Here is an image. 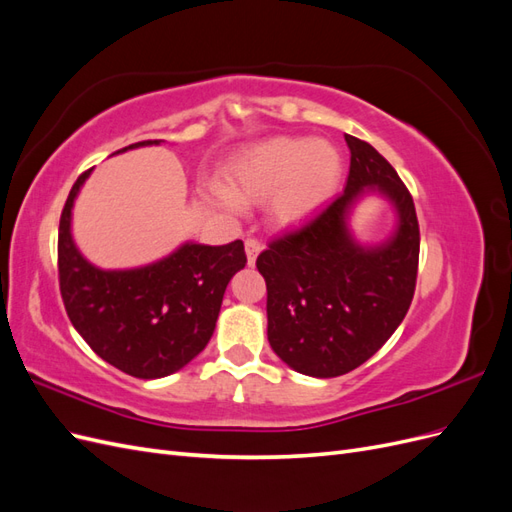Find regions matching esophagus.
<instances>
[{"instance_id": "esophagus-1", "label": "esophagus", "mask_w": 512, "mask_h": 512, "mask_svg": "<svg viewBox=\"0 0 512 512\" xmlns=\"http://www.w3.org/2000/svg\"><path fill=\"white\" fill-rule=\"evenodd\" d=\"M260 250H262V243L256 237H247L245 239V254H247V262H250V265H254Z\"/></svg>"}]
</instances>
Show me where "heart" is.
<instances>
[{
    "instance_id": "heart-1",
    "label": "heart",
    "mask_w": 512,
    "mask_h": 512,
    "mask_svg": "<svg viewBox=\"0 0 512 512\" xmlns=\"http://www.w3.org/2000/svg\"><path fill=\"white\" fill-rule=\"evenodd\" d=\"M342 177L339 151L312 138H271L241 151L230 162L228 181L232 193L215 183L211 192L230 209L243 200L271 198L273 218L284 226L307 222L329 203Z\"/></svg>"
}]
</instances>
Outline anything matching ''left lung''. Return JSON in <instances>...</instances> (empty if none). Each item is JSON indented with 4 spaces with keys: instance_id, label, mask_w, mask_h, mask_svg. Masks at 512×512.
Instances as JSON below:
<instances>
[{
    "instance_id": "8db88e82",
    "label": "left lung",
    "mask_w": 512,
    "mask_h": 512,
    "mask_svg": "<svg viewBox=\"0 0 512 512\" xmlns=\"http://www.w3.org/2000/svg\"><path fill=\"white\" fill-rule=\"evenodd\" d=\"M346 143V190L256 258L267 282L269 344L316 378L348 374L395 333L414 297L421 250L414 200L397 170L361 138L346 134ZM363 187H378L400 213L394 239L380 248H361L345 226Z\"/></svg>"
}]
</instances>
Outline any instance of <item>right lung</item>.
<instances>
[{
	"label": "right lung",
	"mask_w": 512,
	"mask_h": 512,
	"mask_svg": "<svg viewBox=\"0 0 512 512\" xmlns=\"http://www.w3.org/2000/svg\"><path fill=\"white\" fill-rule=\"evenodd\" d=\"M89 170L74 181L59 218L61 299L74 329L106 363L134 378H164L209 344L230 277L247 265L243 241L185 243L149 267L102 271L89 265L70 235L72 203Z\"/></svg>",
	"instance_id": "obj_1"
}]
</instances>
